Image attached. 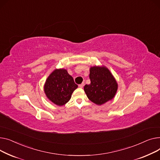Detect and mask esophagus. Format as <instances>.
Returning <instances> with one entry per match:
<instances>
[{"instance_id": "1", "label": "esophagus", "mask_w": 160, "mask_h": 160, "mask_svg": "<svg viewBox=\"0 0 160 160\" xmlns=\"http://www.w3.org/2000/svg\"><path fill=\"white\" fill-rule=\"evenodd\" d=\"M84 82H82L81 84H79V88H82L84 87Z\"/></svg>"}]
</instances>
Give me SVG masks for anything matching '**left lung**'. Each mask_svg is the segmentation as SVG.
Returning <instances> with one entry per match:
<instances>
[{
	"mask_svg": "<svg viewBox=\"0 0 160 160\" xmlns=\"http://www.w3.org/2000/svg\"><path fill=\"white\" fill-rule=\"evenodd\" d=\"M89 78L90 84H86L84 90L92 102L101 105L114 98L118 90V83L107 67H92Z\"/></svg>",
	"mask_w": 160,
	"mask_h": 160,
	"instance_id": "8db88e82",
	"label": "left lung"
}]
</instances>
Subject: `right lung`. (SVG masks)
I'll use <instances>...</instances> for the list:
<instances>
[{"mask_svg":"<svg viewBox=\"0 0 160 160\" xmlns=\"http://www.w3.org/2000/svg\"><path fill=\"white\" fill-rule=\"evenodd\" d=\"M78 87L67 70L60 68L50 73L45 82L44 90L50 101L58 106H62L69 101Z\"/></svg>","mask_w":160,"mask_h":160,"instance_id":"right-lung-1","label":"right lung"}]
</instances>
